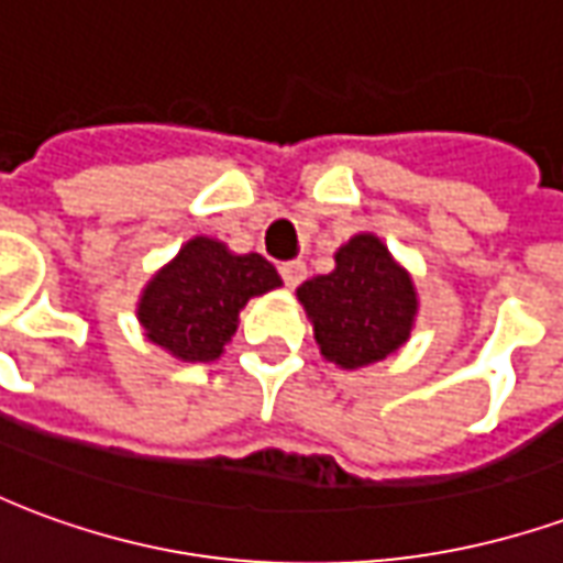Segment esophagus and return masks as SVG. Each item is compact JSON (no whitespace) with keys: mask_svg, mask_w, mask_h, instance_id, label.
<instances>
[{"mask_svg":"<svg viewBox=\"0 0 563 563\" xmlns=\"http://www.w3.org/2000/svg\"><path fill=\"white\" fill-rule=\"evenodd\" d=\"M280 277H283V283L289 286V289H295V286H298V283L307 277V265L305 262H283Z\"/></svg>","mask_w":563,"mask_h":563,"instance_id":"obj_1","label":"esophagus"}]
</instances>
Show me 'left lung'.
Here are the masks:
<instances>
[{"mask_svg":"<svg viewBox=\"0 0 563 563\" xmlns=\"http://www.w3.org/2000/svg\"><path fill=\"white\" fill-rule=\"evenodd\" d=\"M313 322L319 353L355 371L407 343L413 331L416 286L377 234L362 232L334 253V271L298 286Z\"/></svg>","mask_w":563,"mask_h":563,"instance_id":"1","label":"left lung"}]
</instances>
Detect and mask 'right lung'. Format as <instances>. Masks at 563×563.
Here are the masks:
<instances>
[{
    "instance_id": "right-lung-1",
    "label": "right lung",
    "mask_w": 563,
    "mask_h": 563,
    "mask_svg": "<svg viewBox=\"0 0 563 563\" xmlns=\"http://www.w3.org/2000/svg\"><path fill=\"white\" fill-rule=\"evenodd\" d=\"M258 253L238 256L217 238L198 234L153 274L139 301L147 341L180 362H213L232 341L241 307L280 286Z\"/></svg>"
}]
</instances>
